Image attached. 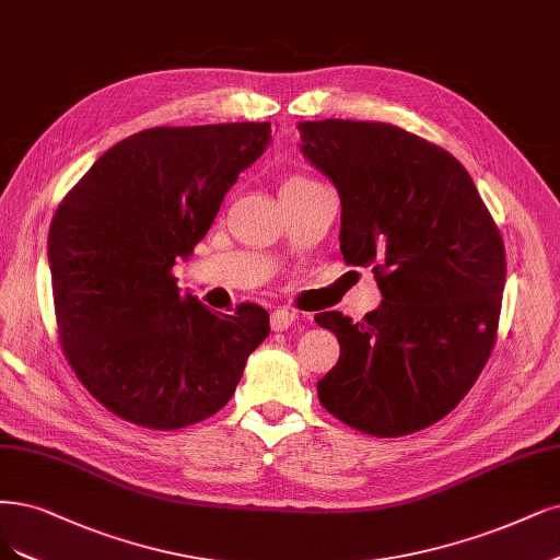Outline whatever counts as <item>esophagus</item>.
Masks as SVG:
<instances>
[{"label": "esophagus", "mask_w": 560, "mask_h": 560, "mask_svg": "<svg viewBox=\"0 0 560 560\" xmlns=\"http://www.w3.org/2000/svg\"><path fill=\"white\" fill-rule=\"evenodd\" d=\"M294 322H296V315L292 311H287V307H278V311L271 313V329L273 331H287Z\"/></svg>", "instance_id": "obj_1"}]
</instances>
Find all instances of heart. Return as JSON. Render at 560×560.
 <instances>
[{"label":"heart","mask_w":560,"mask_h":560,"mask_svg":"<svg viewBox=\"0 0 560 560\" xmlns=\"http://www.w3.org/2000/svg\"><path fill=\"white\" fill-rule=\"evenodd\" d=\"M315 180H311V178H303V176H294V178H287L284 180V185H282V189H292V187H303V185H313Z\"/></svg>","instance_id":"heart-1"}]
</instances>
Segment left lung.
Wrapping results in <instances>:
<instances>
[{
  "label": "left lung",
  "mask_w": 560,
  "mask_h": 560,
  "mask_svg": "<svg viewBox=\"0 0 560 560\" xmlns=\"http://www.w3.org/2000/svg\"><path fill=\"white\" fill-rule=\"evenodd\" d=\"M303 158L340 197V253L373 266L382 303L361 322L319 313L340 357L322 405L361 433L398 438L450 415L495 342L505 245L456 158L387 122H301Z\"/></svg>",
  "instance_id": "8db88e82"
}]
</instances>
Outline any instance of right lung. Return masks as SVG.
<instances>
[{
  "mask_svg": "<svg viewBox=\"0 0 560 560\" xmlns=\"http://www.w3.org/2000/svg\"><path fill=\"white\" fill-rule=\"evenodd\" d=\"M268 143L271 122L143 129L108 148L57 208V331L73 373L113 415L155 431L208 419L271 331L264 307L213 313L173 278Z\"/></svg>",
  "mask_w": 560,
  "mask_h": 560,
  "instance_id": "1",
  "label": "right lung"
}]
</instances>
